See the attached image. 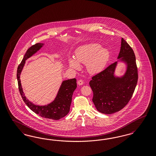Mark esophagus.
I'll return each instance as SVG.
<instances>
[{"mask_svg": "<svg viewBox=\"0 0 156 156\" xmlns=\"http://www.w3.org/2000/svg\"><path fill=\"white\" fill-rule=\"evenodd\" d=\"M77 83L78 85H82L83 84V82L82 80H79L77 82Z\"/></svg>", "mask_w": 156, "mask_h": 156, "instance_id": "obj_1", "label": "esophagus"}]
</instances>
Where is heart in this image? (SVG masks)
<instances>
[{
	"instance_id": "obj_1",
	"label": "heart",
	"mask_w": 156,
	"mask_h": 156,
	"mask_svg": "<svg viewBox=\"0 0 156 156\" xmlns=\"http://www.w3.org/2000/svg\"><path fill=\"white\" fill-rule=\"evenodd\" d=\"M75 58L68 59L70 68L79 69L80 63L86 64L87 71L90 74L101 73L106 66L109 58L108 49L102 48L98 43L83 45L78 47L75 52Z\"/></svg>"
}]
</instances>
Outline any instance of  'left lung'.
<instances>
[{"instance_id": "obj_1", "label": "left lung", "mask_w": 156, "mask_h": 156, "mask_svg": "<svg viewBox=\"0 0 156 156\" xmlns=\"http://www.w3.org/2000/svg\"><path fill=\"white\" fill-rule=\"evenodd\" d=\"M118 59L89 82L94 93L93 103L98 111L105 114H112L123 109L132 97L137 82L135 55L123 38ZM120 63L125 64L126 68L124 74L118 76L115 71Z\"/></svg>"}]
</instances>
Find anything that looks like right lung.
I'll return each instance as SVG.
<instances>
[{
    "mask_svg": "<svg viewBox=\"0 0 156 156\" xmlns=\"http://www.w3.org/2000/svg\"><path fill=\"white\" fill-rule=\"evenodd\" d=\"M44 45V43H37L31 46L26 52L21 63L18 66L17 71L19 89L23 101L32 111L43 118L59 120L66 116L69 111L72 102V97L77 87L76 79L73 78L62 82L54 99L50 104L45 105H36L26 98L23 92L20 79L26 61L39 51Z\"/></svg>",
    "mask_w": 156,
    "mask_h": 156,
    "instance_id": "1",
    "label": "right lung"
}]
</instances>
